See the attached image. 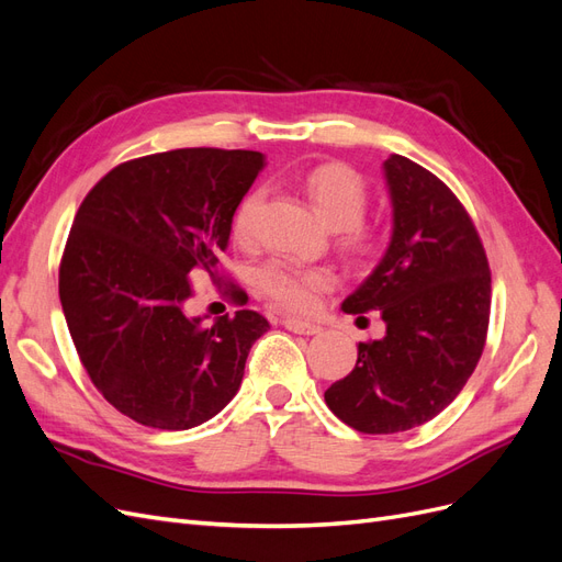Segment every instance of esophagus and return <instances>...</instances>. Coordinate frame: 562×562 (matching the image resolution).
<instances>
[{
  "mask_svg": "<svg viewBox=\"0 0 562 562\" xmlns=\"http://www.w3.org/2000/svg\"><path fill=\"white\" fill-rule=\"evenodd\" d=\"M283 326L297 335H318L321 333V326H316V323L300 321V318H283Z\"/></svg>",
  "mask_w": 562,
  "mask_h": 562,
  "instance_id": "34e87169",
  "label": "esophagus"
}]
</instances>
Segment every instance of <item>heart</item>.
I'll use <instances>...</instances> for the list:
<instances>
[{"label":"heart","instance_id":"b5f03b06","mask_svg":"<svg viewBox=\"0 0 562 562\" xmlns=\"http://www.w3.org/2000/svg\"><path fill=\"white\" fill-rule=\"evenodd\" d=\"M318 215L337 227L339 244L356 260L372 258L380 250V234L363 223L368 209V187L363 178L345 164H318L297 178ZM265 201L262 187L246 192L232 217V232L239 241L252 239L255 217ZM258 291L283 310L307 312L318 295L333 285V274L323 267H302L285 260H269L255 269Z\"/></svg>","mask_w":562,"mask_h":562}]
</instances>
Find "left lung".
Instances as JSON below:
<instances>
[{
  "label": "left lung",
  "mask_w": 562,
  "mask_h": 562,
  "mask_svg": "<svg viewBox=\"0 0 562 562\" xmlns=\"http://www.w3.org/2000/svg\"><path fill=\"white\" fill-rule=\"evenodd\" d=\"M384 178L394 232L342 310H380L386 333L359 342L353 370L326 391L330 411L361 434L407 431L443 413L475 370L490 323V267L467 209L401 155L384 161Z\"/></svg>",
  "instance_id": "8db88e82"
}]
</instances>
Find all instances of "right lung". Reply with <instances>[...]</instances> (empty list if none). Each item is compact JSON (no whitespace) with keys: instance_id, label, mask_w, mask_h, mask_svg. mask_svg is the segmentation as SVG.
Segmentation results:
<instances>
[{"instance_id":"add662e5","label":"right lung","mask_w":562,"mask_h":562,"mask_svg":"<svg viewBox=\"0 0 562 562\" xmlns=\"http://www.w3.org/2000/svg\"><path fill=\"white\" fill-rule=\"evenodd\" d=\"M262 166L248 149L159 151L112 168L75 215L58 271L67 328L95 389L143 427L184 431L215 417L269 328L252 310L213 323L187 314L190 277L217 271Z\"/></svg>"}]
</instances>
